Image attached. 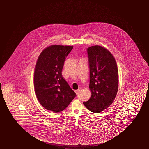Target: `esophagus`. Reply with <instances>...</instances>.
Instances as JSON below:
<instances>
[{"instance_id":"1","label":"esophagus","mask_w":149,"mask_h":149,"mask_svg":"<svg viewBox=\"0 0 149 149\" xmlns=\"http://www.w3.org/2000/svg\"><path fill=\"white\" fill-rule=\"evenodd\" d=\"M75 92L76 93V95H78V94L79 93V92H80V89H78V90H76L75 91Z\"/></svg>"}]
</instances>
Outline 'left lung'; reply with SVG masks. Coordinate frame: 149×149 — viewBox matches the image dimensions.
<instances>
[{"label": "left lung", "mask_w": 149, "mask_h": 149, "mask_svg": "<svg viewBox=\"0 0 149 149\" xmlns=\"http://www.w3.org/2000/svg\"><path fill=\"white\" fill-rule=\"evenodd\" d=\"M90 70L91 95L84 105L91 112L99 113L114 101L118 87L117 64L110 51L94 46L87 49Z\"/></svg>", "instance_id": "obj_1"}]
</instances>
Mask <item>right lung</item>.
Here are the masks:
<instances>
[{"mask_svg": "<svg viewBox=\"0 0 149 149\" xmlns=\"http://www.w3.org/2000/svg\"><path fill=\"white\" fill-rule=\"evenodd\" d=\"M73 46L51 45L40 54L35 68V93L41 105L53 112L63 111L76 96L62 75Z\"/></svg>", "mask_w": 149, "mask_h": 149, "instance_id": "add662e5", "label": "right lung"}]
</instances>
